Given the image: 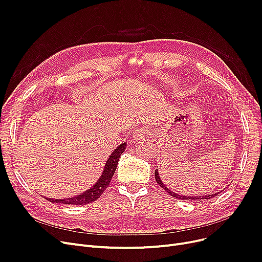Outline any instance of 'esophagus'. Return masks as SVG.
Segmentation results:
<instances>
[{"label":"esophagus","mask_w":262,"mask_h":262,"mask_svg":"<svg viewBox=\"0 0 262 262\" xmlns=\"http://www.w3.org/2000/svg\"><path fill=\"white\" fill-rule=\"evenodd\" d=\"M148 134H149V132H148L147 128H141V129L136 130L134 136H133L134 137V140H136V141H143V140H145L147 138Z\"/></svg>","instance_id":"obj_1"}]
</instances>
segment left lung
Segmentation results:
<instances>
[{
    "label": "left lung",
    "mask_w": 262,
    "mask_h": 262,
    "mask_svg": "<svg viewBox=\"0 0 262 262\" xmlns=\"http://www.w3.org/2000/svg\"><path fill=\"white\" fill-rule=\"evenodd\" d=\"M155 180H156V183L161 187V188H163L164 190H166L168 193L171 195V196H173V198H175V199H178V200H191V201H200V200H210V199H212L213 196H215V195H217L220 192H215V193H211V194H208V195H199V196H188V195H180V194H177V193H175V192H173V191H171L169 188H167L166 186H164V184L162 183V181H161V178H160V176H159V173H158V169H156L155 170Z\"/></svg>",
    "instance_id": "1"
}]
</instances>
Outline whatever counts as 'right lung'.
Masks as SVG:
<instances>
[{
	"label": "right lung",
	"instance_id": "obj_1",
	"mask_svg": "<svg viewBox=\"0 0 262 262\" xmlns=\"http://www.w3.org/2000/svg\"><path fill=\"white\" fill-rule=\"evenodd\" d=\"M125 148H126V142H124V143H121L114 150L105 163L103 173L99 178V181L96 182L90 189L86 190L85 192H82V193L75 195L73 198L56 199V200L49 199V198H46V199L52 203H59V204H67V205H86L96 201L101 196V194L110 184V181H112V178L116 172L119 158L121 157L124 150H125Z\"/></svg>",
	"mask_w": 262,
	"mask_h": 262
}]
</instances>
